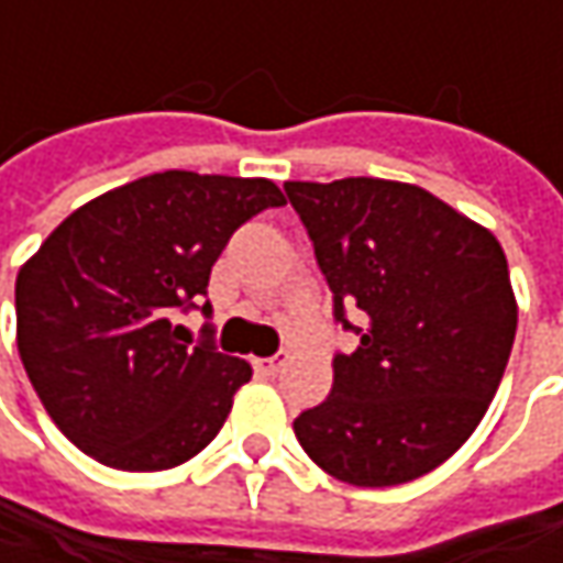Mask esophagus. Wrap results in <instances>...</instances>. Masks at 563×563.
Returning <instances> with one entry per match:
<instances>
[{
    "mask_svg": "<svg viewBox=\"0 0 563 563\" xmlns=\"http://www.w3.org/2000/svg\"><path fill=\"white\" fill-rule=\"evenodd\" d=\"M289 362V353L280 350V353L267 355V358H255V372L257 375H267V378H274V375H280V368Z\"/></svg>",
    "mask_w": 563,
    "mask_h": 563,
    "instance_id": "esophagus-1",
    "label": "esophagus"
}]
</instances>
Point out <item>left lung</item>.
<instances>
[{
  "label": "left lung",
  "instance_id": "obj_1",
  "mask_svg": "<svg viewBox=\"0 0 563 563\" xmlns=\"http://www.w3.org/2000/svg\"><path fill=\"white\" fill-rule=\"evenodd\" d=\"M333 321L328 400L296 416L302 451L350 485H404L476 431L504 378L517 302L498 239L426 188L387 179L286 183Z\"/></svg>",
  "mask_w": 563,
  "mask_h": 563
}]
</instances>
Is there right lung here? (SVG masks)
I'll use <instances>...</instances> for the list:
<instances>
[{"label":"right lung","mask_w":563,"mask_h":563,"mask_svg":"<svg viewBox=\"0 0 563 563\" xmlns=\"http://www.w3.org/2000/svg\"><path fill=\"white\" fill-rule=\"evenodd\" d=\"M286 198L267 179L166 169L65 217L18 274V353L40 404L87 456L173 470L223 428L245 358L179 314L210 318L208 280L233 233Z\"/></svg>","instance_id":"add662e5"}]
</instances>
